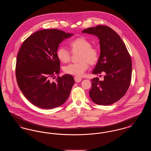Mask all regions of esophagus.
I'll list each match as a JSON object with an SVG mask.
<instances>
[{
	"instance_id": "esophagus-1",
	"label": "esophagus",
	"mask_w": 151,
	"mask_h": 151,
	"mask_svg": "<svg viewBox=\"0 0 151 151\" xmlns=\"http://www.w3.org/2000/svg\"><path fill=\"white\" fill-rule=\"evenodd\" d=\"M74 79L75 80V82H76V83H79L81 81V78H80L79 76H75L74 78Z\"/></svg>"
}]
</instances>
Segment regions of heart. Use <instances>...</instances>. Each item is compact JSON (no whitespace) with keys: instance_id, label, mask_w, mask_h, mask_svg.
I'll list each match as a JSON object with an SVG mask.
<instances>
[{"instance_id":"b5f03b06","label":"heart","mask_w":151,"mask_h":151,"mask_svg":"<svg viewBox=\"0 0 151 151\" xmlns=\"http://www.w3.org/2000/svg\"><path fill=\"white\" fill-rule=\"evenodd\" d=\"M72 53L79 52L78 63H72L65 66L64 72L75 76H81L87 70L88 64L90 65H96L100 58V52L97 47L93 46L91 41L85 37H79L69 43ZM57 56L58 59L63 63L70 61L72 54L65 49L60 47L57 50Z\"/></svg>"}]
</instances>
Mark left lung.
Returning <instances> with one entry per match:
<instances>
[{
    "instance_id": "1",
    "label": "left lung",
    "mask_w": 151,
    "mask_h": 151,
    "mask_svg": "<svg viewBox=\"0 0 151 151\" xmlns=\"http://www.w3.org/2000/svg\"><path fill=\"white\" fill-rule=\"evenodd\" d=\"M82 32L99 37L100 55L92 73L105 74L102 81L99 78L91 80L90 97L98 105L113 104L124 96L131 83L132 61L129 52L120 36L109 27L98 25Z\"/></svg>"
}]
</instances>
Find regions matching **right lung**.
Returning a JSON list of instances; mask_svg holds the SVG:
<instances>
[{
	"mask_svg": "<svg viewBox=\"0 0 151 151\" xmlns=\"http://www.w3.org/2000/svg\"><path fill=\"white\" fill-rule=\"evenodd\" d=\"M72 35L58 29L41 30L22 44L16 59L17 83L24 96L38 108H57L70 96L75 83L72 76H58L55 82L51 79L60 72L59 45Z\"/></svg>",
	"mask_w": 151,
	"mask_h": 151,
	"instance_id": "right-lung-1",
	"label": "right lung"
}]
</instances>
